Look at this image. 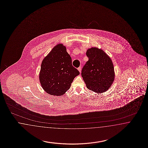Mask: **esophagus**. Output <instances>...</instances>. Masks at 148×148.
Returning <instances> with one entry per match:
<instances>
[{"instance_id": "1", "label": "esophagus", "mask_w": 148, "mask_h": 148, "mask_svg": "<svg viewBox=\"0 0 148 148\" xmlns=\"http://www.w3.org/2000/svg\"><path fill=\"white\" fill-rule=\"evenodd\" d=\"M77 69H78V71H79V72L81 73V67H79V68Z\"/></svg>"}]
</instances>
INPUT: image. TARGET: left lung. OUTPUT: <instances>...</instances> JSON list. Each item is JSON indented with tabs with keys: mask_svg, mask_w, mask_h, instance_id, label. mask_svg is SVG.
Here are the masks:
<instances>
[{
	"mask_svg": "<svg viewBox=\"0 0 148 148\" xmlns=\"http://www.w3.org/2000/svg\"><path fill=\"white\" fill-rule=\"evenodd\" d=\"M86 55L89 60L82 69L81 75L87 88L97 93L107 91L115 79L112 59L97 47L88 49Z\"/></svg>",
	"mask_w": 148,
	"mask_h": 148,
	"instance_id": "obj_1",
	"label": "left lung"
}]
</instances>
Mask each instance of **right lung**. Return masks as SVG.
Instances as JSON below:
<instances>
[{
    "label": "right lung",
    "mask_w": 148,
    "mask_h": 148,
    "mask_svg": "<svg viewBox=\"0 0 148 148\" xmlns=\"http://www.w3.org/2000/svg\"><path fill=\"white\" fill-rule=\"evenodd\" d=\"M79 72L72 66V58L62 43L53 48L43 59L39 80L43 89L50 95L59 96L69 90Z\"/></svg>",
    "instance_id": "right-lung-1"
}]
</instances>
